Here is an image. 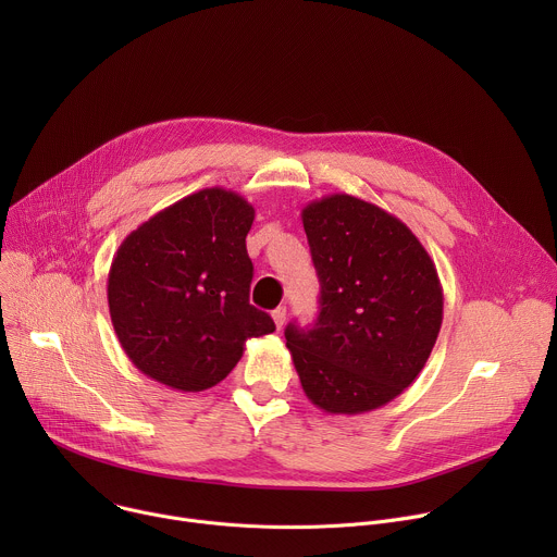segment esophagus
<instances>
[{"mask_svg":"<svg viewBox=\"0 0 557 557\" xmlns=\"http://www.w3.org/2000/svg\"><path fill=\"white\" fill-rule=\"evenodd\" d=\"M273 322H275L277 331H282V326H284V322H286V306H277V308L273 310Z\"/></svg>","mask_w":557,"mask_h":557,"instance_id":"34e87169","label":"esophagus"}]
</instances>
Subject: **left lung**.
I'll list each match as a JSON object with an SVG mask.
<instances>
[{
    "instance_id": "1",
    "label": "left lung",
    "mask_w": 557,
    "mask_h": 557,
    "mask_svg": "<svg viewBox=\"0 0 557 557\" xmlns=\"http://www.w3.org/2000/svg\"><path fill=\"white\" fill-rule=\"evenodd\" d=\"M301 222L322 286L317 322L284 331L301 387L329 414L376 410L414 383L436 344V267L399 218L348 194L312 200Z\"/></svg>"
}]
</instances>
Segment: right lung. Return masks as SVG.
Here are the masks:
<instances>
[{"mask_svg": "<svg viewBox=\"0 0 557 557\" xmlns=\"http://www.w3.org/2000/svg\"><path fill=\"white\" fill-rule=\"evenodd\" d=\"M256 209L211 187L158 211L121 243L108 275L114 333L149 379L183 392L220 383L245 344L275 331L249 304Z\"/></svg>", "mask_w": 557, "mask_h": 557, "instance_id": "add662e5", "label": "right lung"}]
</instances>
